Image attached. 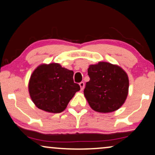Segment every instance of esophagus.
I'll use <instances>...</instances> for the list:
<instances>
[{
  "label": "esophagus",
  "instance_id": "obj_1",
  "mask_svg": "<svg viewBox=\"0 0 155 155\" xmlns=\"http://www.w3.org/2000/svg\"><path fill=\"white\" fill-rule=\"evenodd\" d=\"M79 86H80V88H81V90L82 91L84 88V83L83 81L80 82L79 83Z\"/></svg>",
  "mask_w": 155,
  "mask_h": 155
}]
</instances>
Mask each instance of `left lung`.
<instances>
[{
    "label": "left lung",
    "instance_id": "obj_1",
    "mask_svg": "<svg viewBox=\"0 0 155 155\" xmlns=\"http://www.w3.org/2000/svg\"><path fill=\"white\" fill-rule=\"evenodd\" d=\"M89 81L84 94L93 110L110 113L119 109L128 94L127 74L119 66L105 61L91 64L88 69Z\"/></svg>",
    "mask_w": 155,
    "mask_h": 155
}]
</instances>
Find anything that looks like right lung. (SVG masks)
Instances as JSON below:
<instances>
[{"label":"right lung","instance_id":"1","mask_svg":"<svg viewBox=\"0 0 155 155\" xmlns=\"http://www.w3.org/2000/svg\"><path fill=\"white\" fill-rule=\"evenodd\" d=\"M73 76V71L61 67L59 64L40 65L29 81V94L32 102L46 112H62L80 90L79 84L74 82Z\"/></svg>","mask_w":155,"mask_h":155}]
</instances>
